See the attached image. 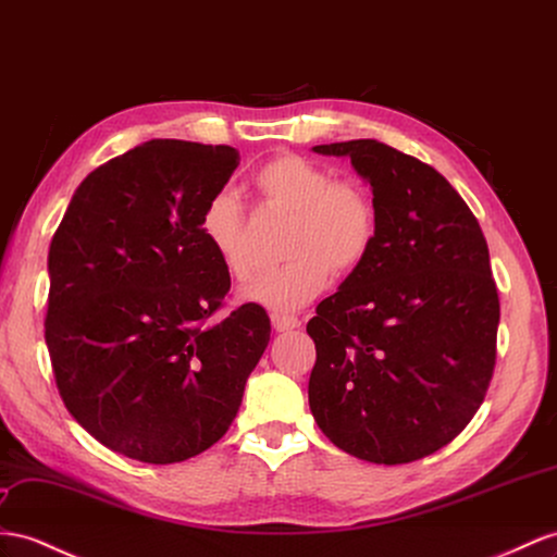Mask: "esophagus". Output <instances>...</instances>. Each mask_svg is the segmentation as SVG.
Segmentation results:
<instances>
[{"instance_id": "obj_1", "label": "esophagus", "mask_w": 557, "mask_h": 557, "mask_svg": "<svg viewBox=\"0 0 557 557\" xmlns=\"http://www.w3.org/2000/svg\"><path fill=\"white\" fill-rule=\"evenodd\" d=\"M270 322H273L275 332H292L301 326V320L294 315H284V312H273V315H270Z\"/></svg>"}]
</instances>
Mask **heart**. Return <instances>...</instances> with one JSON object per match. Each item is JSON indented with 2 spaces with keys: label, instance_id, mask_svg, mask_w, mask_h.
Listing matches in <instances>:
<instances>
[{
  "label": "heart",
  "instance_id": "heart-1",
  "mask_svg": "<svg viewBox=\"0 0 557 557\" xmlns=\"http://www.w3.org/2000/svg\"><path fill=\"white\" fill-rule=\"evenodd\" d=\"M263 202L294 213L287 235V256L280 268L251 277L239 296L270 310H296L310 304L332 273L358 268L376 239V207L358 183L336 181L330 169L298 154H280L253 176ZM199 233L233 277H247L245 209L233 193H216L199 213Z\"/></svg>",
  "mask_w": 557,
  "mask_h": 557
}]
</instances>
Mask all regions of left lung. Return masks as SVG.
Here are the masks:
<instances>
[{"label": "left lung", "instance_id": "obj_1", "mask_svg": "<svg viewBox=\"0 0 557 557\" xmlns=\"http://www.w3.org/2000/svg\"><path fill=\"white\" fill-rule=\"evenodd\" d=\"M369 183L376 239L306 326L308 403L338 449L372 463L437 451L475 417L496 360L498 294L473 211L449 181L374 138L315 146Z\"/></svg>", "mask_w": 557, "mask_h": 557}]
</instances>
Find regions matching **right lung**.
<instances>
[{"instance_id":"right-lung-1","label":"right lung","mask_w":557,"mask_h":557,"mask_svg":"<svg viewBox=\"0 0 557 557\" xmlns=\"http://www.w3.org/2000/svg\"><path fill=\"white\" fill-rule=\"evenodd\" d=\"M231 146L154 138L79 183L49 247L47 348L70 414L101 445L176 463L219 442L270 341L265 310L209 318L231 275L199 213Z\"/></svg>"}]
</instances>
